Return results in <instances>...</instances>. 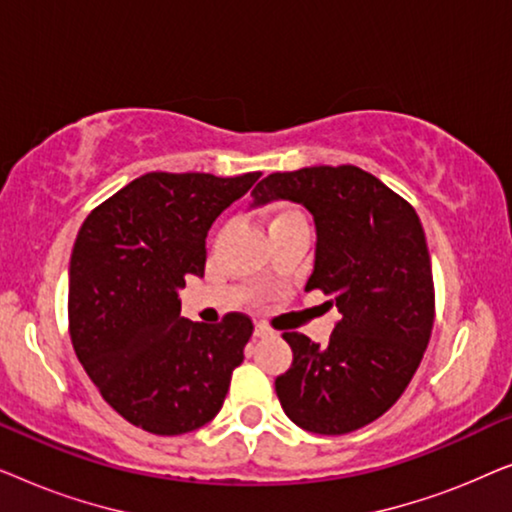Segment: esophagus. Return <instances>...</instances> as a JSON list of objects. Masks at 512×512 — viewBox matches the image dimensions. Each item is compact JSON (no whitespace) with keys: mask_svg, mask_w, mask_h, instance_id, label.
I'll list each match as a JSON object with an SVG mask.
<instances>
[{"mask_svg":"<svg viewBox=\"0 0 512 512\" xmlns=\"http://www.w3.org/2000/svg\"><path fill=\"white\" fill-rule=\"evenodd\" d=\"M272 328H268L265 324H256L254 328V338H270Z\"/></svg>","mask_w":512,"mask_h":512,"instance_id":"obj_1","label":"esophagus"}]
</instances>
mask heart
Masks as SVG:
<instances>
[{
    "instance_id": "heart-1",
    "label": "heart",
    "mask_w": 512,
    "mask_h": 512,
    "mask_svg": "<svg viewBox=\"0 0 512 512\" xmlns=\"http://www.w3.org/2000/svg\"><path fill=\"white\" fill-rule=\"evenodd\" d=\"M291 221H307L303 209H298L296 205H279L270 216V230L284 226V223H291Z\"/></svg>"
}]
</instances>
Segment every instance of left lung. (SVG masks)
<instances>
[{"instance_id": "obj_1", "label": "left lung", "mask_w": 512, "mask_h": 512, "mask_svg": "<svg viewBox=\"0 0 512 512\" xmlns=\"http://www.w3.org/2000/svg\"><path fill=\"white\" fill-rule=\"evenodd\" d=\"M254 205L284 198L310 209L317 226L314 272L342 319L317 345L291 331L293 363L275 380L286 417L300 429L342 436L394 405L429 345L436 291L424 228L408 200L354 165L268 174Z\"/></svg>"}]
</instances>
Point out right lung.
Masks as SVG:
<instances>
[{"instance_id": "1", "label": "right lung", "mask_w": 512, "mask_h": 512, "mask_svg": "<svg viewBox=\"0 0 512 512\" xmlns=\"http://www.w3.org/2000/svg\"><path fill=\"white\" fill-rule=\"evenodd\" d=\"M261 172H149L95 207L69 263V335L83 370L123 419L156 436L212 422L254 324L181 317L177 289L205 275V237Z\"/></svg>"}]
</instances>
